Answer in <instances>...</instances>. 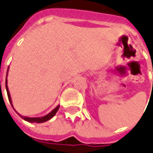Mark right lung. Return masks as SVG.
<instances>
[{"instance_id":"1","label":"right lung","mask_w":153,"mask_h":153,"mask_svg":"<svg viewBox=\"0 0 153 153\" xmlns=\"http://www.w3.org/2000/svg\"><path fill=\"white\" fill-rule=\"evenodd\" d=\"M7 75H8V72H7V74H6V79H5L6 91H7V94H8V100H9V102H10L11 105H12V106H13V102H12V99H11L10 94H9V91H8V83H7V82H8V80H7ZM59 108V105L55 107V109H53V110H51V111L50 112L49 114H48L47 115H45V116H44V117H28L22 116V115H20V114H18L17 112L16 111L14 108H13V109H14V110L16 112V114H17L18 115H19L20 117H21V118L24 119L25 121H28V122H31V123H43V122H45V121H48V120H50L51 118H52L55 115V114L57 113Z\"/></svg>"}]
</instances>
